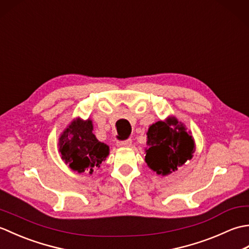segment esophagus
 <instances>
[{
    "label": "esophagus",
    "mask_w": 249,
    "mask_h": 249,
    "mask_svg": "<svg viewBox=\"0 0 249 249\" xmlns=\"http://www.w3.org/2000/svg\"><path fill=\"white\" fill-rule=\"evenodd\" d=\"M116 145L121 146V147H128L131 145V140L127 139V140H124V141H118L116 142Z\"/></svg>",
    "instance_id": "1"
}]
</instances>
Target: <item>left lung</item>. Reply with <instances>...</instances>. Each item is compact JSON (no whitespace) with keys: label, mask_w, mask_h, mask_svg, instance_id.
Here are the masks:
<instances>
[{"label":"left lung","mask_w":249,"mask_h":249,"mask_svg":"<svg viewBox=\"0 0 249 249\" xmlns=\"http://www.w3.org/2000/svg\"><path fill=\"white\" fill-rule=\"evenodd\" d=\"M146 136L149 149L145 151V162L157 174L167 176L192 160L195 152L193 136L174 116L152 124Z\"/></svg>","instance_id":"8db88e82"}]
</instances>
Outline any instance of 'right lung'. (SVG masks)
<instances>
[{"mask_svg":"<svg viewBox=\"0 0 249 249\" xmlns=\"http://www.w3.org/2000/svg\"><path fill=\"white\" fill-rule=\"evenodd\" d=\"M91 120H73L59 138L62 160L79 173H93L109 155V146L96 139L92 133Z\"/></svg>","mask_w":249,"mask_h":249,"instance_id":"add662e5","label":"right lung"}]
</instances>
